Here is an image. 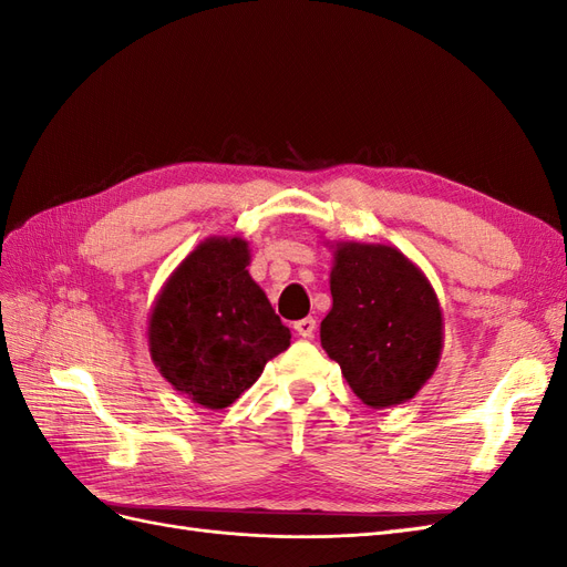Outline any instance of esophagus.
I'll use <instances>...</instances> for the list:
<instances>
[{"label": "esophagus", "mask_w": 567, "mask_h": 567, "mask_svg": "<svg viewBox=\"0 0 567 567\" xmlns=\"http://www.w3.org/2000/svg\"><path fill=\"white\" fill-rule=\"evenodd\" d=\"M296 331H298V336H302V338H315L317 321H315L312 317L300 319V321H296Z\"/></svg>", "instance_id": "34e87169"}]
</instances>
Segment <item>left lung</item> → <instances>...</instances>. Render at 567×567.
<instances>
[{
    "instance_id": "8db88e82",
    "label": "left lung",
    "mask_w": 567,
    "mask_h": 567,
    "mask_svg": "<svg viewBox=\"0 0 567 567\" xmlns=\"http://www.w3.org/2000/svg\"><path fill=\"white\" fill-rule=\"evenodd\" d=\"M331 296L321 348L357 398L373 409L414 398L442 352V312L421 269L398 248L340 244Z\"/></svg>"
}]
</instances>
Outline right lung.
<instances>
[{
  "mask_svg": "<svg viewBox=\"0 0 567 567\" xmlns=\"http://www.w3.org/2000/svg\"><path fill=\"white\" fill-rule=\"evenodd\" d=\"M248 260L241 238H208L175 269L148 321L153 362L205 409L229 406L290 346Z\"/></svg>",
  "mask_w": 567,
  "mask_h": 567,
  "instance_id": "obj_1",
  "label": "right lung"
}]
</instances>
